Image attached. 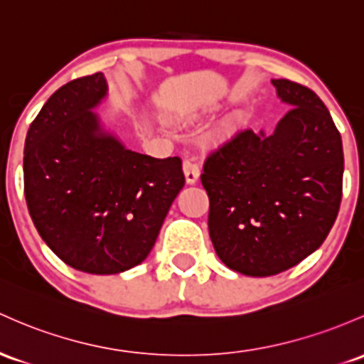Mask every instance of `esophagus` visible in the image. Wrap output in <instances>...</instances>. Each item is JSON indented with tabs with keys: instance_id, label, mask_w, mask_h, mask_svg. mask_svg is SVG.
Returning <instances> with one entry per match:
<instances>
[{
	"instance_id": "esophagus-1",
	"label": "esophagus",
	"mask_w": 364,
	"mask_h": 364,
	"mask_svg": "<svg viewBox=\"0 0 364 364\" xmlns=\"http://www.w3.org/2000/svg\"><path fill=\"white\" fill-rule=\"evenodd\" d=\"M183 173H185L186 183H188V185H193V183H197L198 176H200V167H198V164L195 162L193 159L186 157L185 161H183Z\"/></svg>"
}]
</instances>
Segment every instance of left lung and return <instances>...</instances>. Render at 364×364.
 Returning <instances> with one entry per match:
<instances>
[{
	"label": "left lung",
	"instance_id": "obj_1",
	"mask_svg": "<svg viewBox=\"0 0 364 364\" xmlns=\"http://www.w3.org/2000/svg\"><path fill=\"white\" fill-rule=\"evenodd\" d=\"M292 109L271 134L238 131L207 157L215 254L247 277H271L319 249L342 200L344 150L328 109L309 87L273 79Z\"/></svg>",
	"mask_w": 364,
	"mask_h": 364
}]
</instances>
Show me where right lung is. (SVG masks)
Listing matches in <instances>:
<instances>
[{
    "instance_id": "right-lung-1",
    "label": "right lung",
    "mask_w": 364,
    "mask_h": 364,
    "mask_svg": "<svg viewBox=\"0 0 364 364\" xmlns=\"http://www.w3.org/2000/svg\"><path fill=\"white\" fill-rule=\"evenodd\" d=\"M107 97L102 72L55 91L31 124L23 193L33 223L65 264L117 274L150 254L185 186L181 159L122 145L93 109Z\"/></svg>"
}]
</instances>
